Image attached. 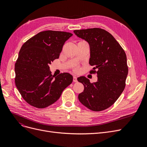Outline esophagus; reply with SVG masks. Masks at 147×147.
<instances>
[{
	"instance_id": "34e87169",
	"label": "esophagus",
	"mask_w": 147,
	"mask_h": 147,
	"mask_svg": "<svg viewBox=\"0 0 147 147\" xmlns=\"http://www.w3.org/2000/svg\"><path fill=\"white\" fill-rule=\"evenodd\" d=\"M73 81H74V82H77V77L76 76H74Z\"/></svg>"
}]
</instances>
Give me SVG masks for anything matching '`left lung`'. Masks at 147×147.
<instances>
[{"instance_id": "obj_1", "label": "left lung", "mask_w": 147, "mask_h": 147, "mask_svg": "<svg viewBox=\"0 0 147 147\" xmlns=\"http://www.w3.org/2000/svg\"><path fill=\"white\" fill-rule=\"evenodd\" d=\"M74 32L88 43L89 64L94 66L91 73L97 75V81L93 83L85 77L77 78L84 86L78 99L92 111L105 110L116 102L125 88L128 74L126 53L113 35L105 30L91 28L75 30Z\"/></svg>"}]
</instances>
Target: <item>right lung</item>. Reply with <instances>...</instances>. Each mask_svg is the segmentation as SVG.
Listing matches in <instances>:
<instances>
[{
    "mask_svg": "<svg viewBox=\"0 0 147 147\" xmlns=\"http://www.w3.org/2000/svg\"><path fill=\"white\" fill-rule=\"evenodd\" d=\"M73 35L66 32L45 30L21 47L15 66V84L23 98L38 109L51 105L73 81L69 73L52 75L49 65L58 59L65 41Z\"/></svg>",
    "mask_w": 147,
    "mask_h": 147,
    "instance_id": "obj_1",
    "label": "right lung"
}]
</instances>
